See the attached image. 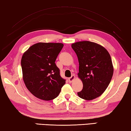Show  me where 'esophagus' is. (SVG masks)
Returning a JSON list of instances; mask_svg holds the SVG:
<instances>
[{"instance_id": "34e87169", "label": "esophagus", "mask_w": 131, "mask_h": 131, "mask_svg": "<svg viewBox=\"0 0 131 131\" xmlns=\"http://www.w3.org/2000/svg\"><path fill=\"white\" fill-rule=\"evenodd\" d=\"M75 75H72L71 77L68 78V81H69V82H72V81H74V80H75Z\"/></svg>"}]
</instances>
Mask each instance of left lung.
<instances>
[{
    "mask_svg": "<svg viewBox=\"0 0 131 131\" xmlns=\"http://www.w3.org/2000/svg\"><path fill=\"white\" fill-rule=\"evenodd\" d=\"M79 62L78 77L83 84L79 97L92 100L101 95L109 85L114 72L110 54L103 46L89 41L72 43Z\"/></svg>",
    "mask_w": 131,
    "mask_h": 131,
    "instance_id": "obj_1",
    "label": "left lung"
}]
</instances>
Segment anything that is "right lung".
<instances>
[{"label": "right lung", "instance_id": "add662e5", "mask_svg": "<svg viewBox=\"0 0 131 131\" xmlns=\"http://www.w3.org/2000/svg\"><path fill=\"white\" fill-rule=\"evenodd\" d=\"M63 46L60 43H37L30 47L22 56L24 82L28 90L39 99H54L66 84L55 63Z\"/></svg>", "mask_w": 131, "mask_h": 131}]
</instances>
